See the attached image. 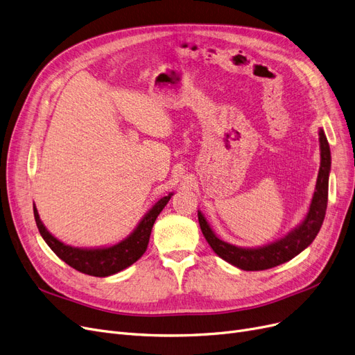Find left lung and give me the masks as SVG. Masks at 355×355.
Listing matches in <instances>:
<instances>
[{
  "label": "left lung",
  "instance_id": "8db88e82",
  "mask_svg": "<svg viewBox=\"0 0 355 355\" xmlns=\"http://www.w3.org/2000/svg\"><path fill=\"white\" fill-rule=\"evenodd\" d=\"M320 169L318 175L316 191H314L310 211L297 230L290 232L285 239L260 248H239L225 241L219 240L206 219L199 212V224L206 241L212 247V250L228 263L237 266L243 270H265L291 260L298 253L304 250L311 241L316 239L318 232L323 224L326 206H327V187H329V171H331V149L329 143L320 130Z\"/></svg>",
  "mask_w": 355,
  "mask_h": 355
}]
</instances>
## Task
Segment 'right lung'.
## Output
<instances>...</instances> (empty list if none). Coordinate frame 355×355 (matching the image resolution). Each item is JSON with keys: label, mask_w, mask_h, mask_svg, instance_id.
I'll use <instances>...</instances> for the list:
<instances>
[{"label": "right lung", "mask_w": 355, "mask_h": 355, "mask_svg": "<svg viewBox=\"0 0 355 355\" xmlns=\"http://www.w3.org/2000/svg\"><path fill=\"white\" fill-rule=\"evenodd\" d=\"M171 196L173 194L165 196V198H162L146 215H144V218L140 220L139 227L128 239L118 243L116 245L108 248H95V250H82V248H74L62 244L54 237V235H51L46 231L41 219H39L35 206L33 214L37 230L41 232L42 239L51 247V250L61 260H64L65 263L78 272L90 275V277L103 278L120 272L128 268L130 265H133L135 261L139 260L143 256V253L146 252L152 227L157 215L162 212V209L169 202Z\"/></svg>", "instance_id": "obj_1"}]
</instances>
